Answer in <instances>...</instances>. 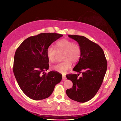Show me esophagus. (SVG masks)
Returning a JSON list of instances; mask_svg holds the SVG:
<instances>
[{
    "label": "esophagus",
    "instance_id": "esophagus-1",
    "mask_svg": "<svg viewBox=\"0 0 121 121\" xmlns=\"http://www.w3.org/2000/svg\"><path fill=\"white\" fill-rule=\"evenodd\" d=\"M66 77H65V76H63V78H62V80H63V81H64L65 80H66Z\"/></svg>",
    "mask_w": 121,
    "mask_h": 121
}]
</instances>
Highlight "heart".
<instances>
[{"label":"heart","instance_id":"b5f03b06","mask_svg":"<svg viewBox=\"0 0 121 121\" xmlns=\"http://www.w3.org/2000/svg\"><path fill=\"white\" fill-rule=\"evenodd\" d=\"M56 49L52 46H49L46 49V56L49 61L56 60L57 52H64L63 56L64 61L53 65V70L61 74H65L72 67V62L76 63L81 56V50L78 44L74 43L72 40L64 39L56 43Z\"/></svg>","mask_w":121,"mask_h":121}]
</instances>
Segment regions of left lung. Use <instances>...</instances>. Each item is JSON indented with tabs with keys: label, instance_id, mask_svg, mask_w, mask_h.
Returning <instances> with one entry per match:
<instances>
[{
	"label": "left lung",
	"instance_id": "obj_1",
	"mask_svg": "<svg viewBox=\"0 0 121 121\" xmlns=\"http://www.w3.org/2000/svg\"><path fill=\"white\" fill-rule=\"evenodd\" d=\"M80 46L81 56L73 71L82 73L79 78L77 74H68L66 77L73 82L72 88L66 90L68 96L79 102L91 99L99 89L107 69V61L102 49L96 43L83 36L68 35Z\"/></svg>",
	"mask_w": 121,
	"mask_h": 121
}]
</instances>
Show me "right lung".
Wrapping results in <instances>:
<instances>
[{"label":"right lung","mask_w":121,"mask_h":121,"mask_svg":"<svg viewBox=\"0 0 121 121\" xmlns=\"http://www.w3.org/2000/svg\"><path fill=\"white\" fill-rule=\"evenodd\" d=\"M63 35L44 33L25 39L17 48L14 56L13 72L21 90L33 100L48 98L55 86L62 79L56 71L45 73L49 69L46 49Z\"/></svg>","instance_id":"obj_1"}]
</instances>
